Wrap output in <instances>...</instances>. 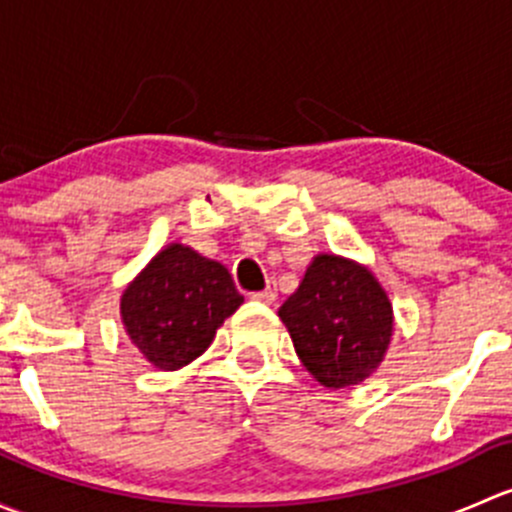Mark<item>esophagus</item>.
Masks as SVG:
<instances>
[{"label":"esophagus","mask_w":512,"mask_h":512,"mask_svg":"<svg viewBox=\"0 0 512 512\" xmlns=\"http://www.w3.org/2000/svg\"><path fill=\"white\" fill-rule=\"evenodd\" d=\"M252 299H257V302H262V304H272L277 299V289L272 285H267L265 289H262V292L252 294Z\"/></svg>","instance_id":"esophagus-1"}]
</instances>
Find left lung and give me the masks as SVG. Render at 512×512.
Returning a JSON list of instances; mask_svg holds the SVG:
<instances>
[{"label":"left lung","instance_id":"1","mask_svg":"<svg viewBox=\"0 0 512 512\" xmlns=\"http://www.w3.org/2000/svg\"><path fill=\"white\" fill-rule=\"evenodd\" d=\"M302 364L329 389L364 381L391 342V302L369 270L317 255L297 292L280 307Z\"/></svg>","mask_w":512,"mask_h":512}]
</instances>
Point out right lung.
Here are the masks:
<instances>
[{
    "instance_id": "obj_1",
    "label": "right lung",
    "mask_w": 512,
    "mask_h": 512,
    "mask_svg": "<svg viewBox=\"0 0 512 512\" xmlns=\"http://www.w3.org/2000/svg\"><path fill=\"white\" fill-rule=\"evenodd\" d=\"M240 304L242 294L220 262L170 245L123 292L121 317L141 354L173 371L203 354Z\"/></svg>"
}]
</instances>
